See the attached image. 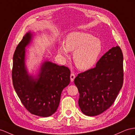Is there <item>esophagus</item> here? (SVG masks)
Returning <instances> with one entry per match:
<instances>
[{"mask_svg":"<svg viewBox=\"0 0 135 135\" xmlns=\"http://www.w3.org/2000/svg\"><path fill=\"white\" fill-rule=\"evenodd\" d=\"M70 78H71V81L73 82L74 80V79L75 78V75L73 73H72L70 75Z\"/></svg>","mask_w":135,"mask_h":135,"instance_id":"esophagus-1","label":"esophagus"}]
</instances>
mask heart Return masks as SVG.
<instances>
[{
	"mask_svg": "<svg viewBox=\"0 0 135 135\" xmlns=\"http://www.w3.org/2000/svg\"><path fill=\"white\" fill-rule=\"evenodd\" d=\"M100 41L92 35L83 32L69 33L65 45L58 46V52L64 57H68V52H73V59L79 70H89L94 65L102 52Z\"/></svg>",
	"mask_w": 135,
	"mask_h": 135,
	"instance_id": "b5f03b06",
	"label": "heart"
}]
</instances>
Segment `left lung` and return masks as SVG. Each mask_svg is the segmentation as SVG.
Returning a JSON list of instances; mask_svg holds the SVG:
<instances>
[{"instance_id": "1", "label": "left lung", "mask_w": 135, "mask_h": 135, "mask_svg": "<svg viewBox=\"0 0 135 135\" xmlns=\"http://www.w3.org/2000/svg\"><path fill=\"white\" fill-rule=\"evenodd\" d=\"M123 55L119 46L112 47L96 67L78 74L74 83L79 92V107L85 115H98L115 102L123 84Z\"/></svg>"}]
</instances>
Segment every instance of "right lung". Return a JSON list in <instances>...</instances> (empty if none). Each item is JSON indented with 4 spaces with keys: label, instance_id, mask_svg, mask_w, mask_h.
Returning <instances> with one entry per match:
<instances>
[{
    "label": "right lung",
    "instance_id": "right-lung-1",
    "mask_svg": "<svg viewBox=\"0 0 135 135\" xmlns=\"http://www.w3.org/2000/svg\"><path fill=\"white\" fill-rule=\"evenodd\" d=\"M32 38V32H27L16 48L13 56V85L30 113L48 117L56 111L62 91L70 83L71 72L64 65L46 60L41 63L36 78L30 75L25 64L26 47Z\"/></svg>",
    "mask_w": 135,
    "mask_h": 135
}]
</instances>
